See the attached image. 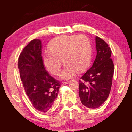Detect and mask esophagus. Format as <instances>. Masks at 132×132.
I'll use <instances>...</instances> for the list:
<instances>
[{"instance_id":"1","label":"esophagus","mask_w":132,"mask_h":132,"mask_svg":"<svg viewBox=\"0 0 132 132\" xmlns=\"http://www.w3.org/2000/svg\"><path fill=\"white\" fill-rule=\"evenodd\" d=\"M68 83V81L63 82H62V86H63V85H65V84H67Z\"/></svg>"}]
</instances>
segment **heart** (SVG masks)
Instances as JSON below:
<instances>
[{
  "label": "heart",
  "instance_id": "heart-1",
  "mask_svg": "<svg viewBox=\"0 0 132 132\" xmlns=\"http://www.w3.org/2000/svg\"><path fill=\"white\" fill-rule=\"evenodd\" d=\"M49 52L43 55V62L47 70L54 75L61 72L62 59L66 64L61 77L68 79L78 71L86 70L91 61L92 46L88 37L84 35H63L52 39Z\"/></svg>",
  "mask_w": 132,
  "mask_h": 132
}]
</instances>
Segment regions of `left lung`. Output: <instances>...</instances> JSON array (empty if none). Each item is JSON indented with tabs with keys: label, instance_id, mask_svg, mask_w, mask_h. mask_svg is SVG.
I'll list each match as a JSON object with an SVG mask.
<instances>
[{
	"label": "left lung",
	"instance_id": "1",
	"mask_svg": "<svg viewBox=\"0 0 132 132\" xmlns=\"http://www.w3.org/2000/svg\"><path fill=\"white\" fill-rule=\"evenodd\" d=\"M95 40L96 57L93 65L79 81L81 102L91 109L101 106L109 97L114 73L111 48L99 37H96Z\"/></svg>",
	"mask_w": 132,
	"mask_h": 132
}]
</instances>
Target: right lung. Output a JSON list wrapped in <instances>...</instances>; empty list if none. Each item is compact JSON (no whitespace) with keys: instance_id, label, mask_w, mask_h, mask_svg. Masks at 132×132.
Returning <instances> with one entry per match:
<instances>
[{"instance_id":"right-lung-1","label":"right lung","mask_w":132,"mask_h":132,"mask_svg":"<svg viewBox=\"0 0 132 132\" xmlns=\"http://www.w3.org/2000/svg\"><path fill=\"white\" fill-rule=\"evenodd\" d=\"M41 47L40 39L31 41L19 55L18 68L23 88L33 107L41 113H50L56 105L61 85L46 70Z\"/></svg>"}]
</instances>
